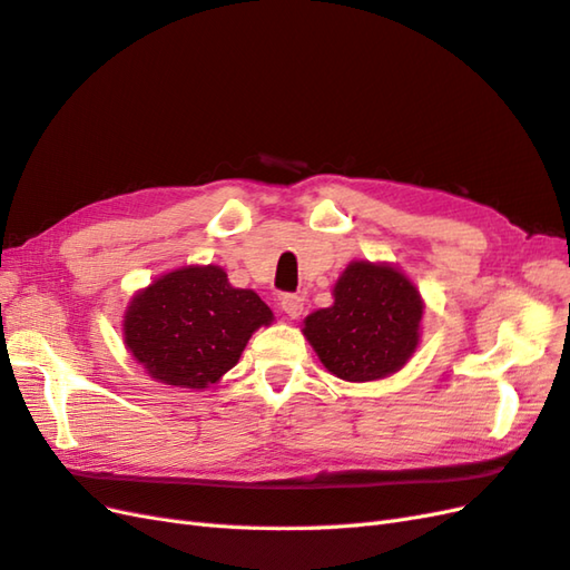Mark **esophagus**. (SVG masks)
<instances>
[{"label": "esophagus", "instance_id": "obj_1", "mask_svg": "<svg viewBox=\"0 0 570 570\" xmlns=\"http://www.w3.org/2000/svg\"><path fill=\"white\" fill-rule=\"evenodd\" d=\"M279 305H282V311L288 315V317H298L301 313H303V296H298V294H284L282 298H279Z\"/></svg>", "mask_w": 570, "mask_h": 570}]
</instances>
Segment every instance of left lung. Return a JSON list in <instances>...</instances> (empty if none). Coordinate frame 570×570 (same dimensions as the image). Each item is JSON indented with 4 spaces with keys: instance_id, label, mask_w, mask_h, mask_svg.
<instances>
[{
    "instance_id": "1",
    "label": "left lung",
    "mask_w": 570,
    "mask_h": 570,
    "mask_svg": "<svg viewBox=\"0 0 570 570\" xmlns=\"http://www.w3.org/2000/svg\"><path fill=\"white\" fill-rule=\"evenodd\" d=\"M334 303L303 320V334L323 366L348 383L397 373L419 346L424 301L385 262L356 259L332 288Z\"/></svg>"
}]
</instances>
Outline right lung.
<instances>
[{
    "instance_id": "1",
    "label": "right lung",
    "mask_w": 570,
    "mask_h": 570,
    "mask_svg": "<svg viewBox=\"0 0 570 570\" xmlns=\"http://www.w3.org/2000/svg\"><path fill=\"white\" fill-rule=\"evenodd\" d=\"M274 320L253 288H233L216 265L158 276L129 301L125 346L154 381L204 390L236 366L247 340Z\"/></svg>"
}]
</instances>
